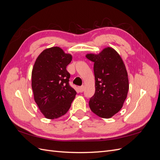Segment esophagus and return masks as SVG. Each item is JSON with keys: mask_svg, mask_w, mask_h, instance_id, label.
Here are the masks:
<instances>
[{"mask_svg": "<svg viewBox=\"0 0 160 160\" xmlns=\"http://www.w3.org/2000/svg\"><path fill=\"white\" fill-rule=\"evenodd\" d=\"M78 90H79V92H81V93H82V92H83V91L85 90V87H84V86L79 87V88H78Z\"/></svg>", "mask_w": 160, "mask_h": 160, "instance_id": "esophagus-1", "label": "esophagus"}]
</instances>
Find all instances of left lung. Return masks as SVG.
Masks as SVG:
<instances>
[{"label": "left lung", "instance_id": "1", "mask_svg": "<svg viewBox=\"0 0 160 160\" xmlns=\"http://www.w3.org/2000/svg\"><path fill=\"white\" fill-rule=\"evenodd\" d=\"M85 57L94 62L95 91L89 108L99 117L111 118L122 108L128 96L129 79L123 61L109 47L98 54L88 53Z\"/></svg>", "mask_w": 160, "mask_h": 160}]
</instances>
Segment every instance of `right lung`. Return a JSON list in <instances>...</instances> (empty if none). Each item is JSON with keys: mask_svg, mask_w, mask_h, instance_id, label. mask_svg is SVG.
<instances>
[{"mask_svg": "<svg viewBox=\"0 0 160 160\" xmlns=\"http://www.w3.org/2000/svg\"><path fill=\"white\" fill-rule=\"evenodd\" d=\"M72 55L61 48L45 49L32 67L31 86L34 99L42 115L54 119L69 111L77 92L69 84L70 74L66 67Z\"/></svg>", "mask_w": 160, "mask_h": 160, "instance_id": "obj_1", "label": "right lung"}]
</instances>
